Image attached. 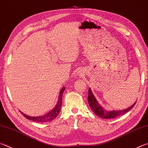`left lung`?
Returning a JSON list of instances; mask_svg holds the SVG:
<instances>
[{
	"label": "left lung",
	"instance_id": "left-lung-1",
	"mask_svg": "<svg viewBox=\"0 0 148 148\" xmlns=\"http://www.w3.org/2000/svg\"><path fill=\"white\" fill-rule=\"evenodd\" d=\"M88 101L89 103L90 106L92 109V111H94V112L98 116H100L102 119H114L117 116H121V115L124 114L127 111H130L135 106L136 102L134 103L132 106H131L129 108L122 110V111H107L106 110H104L102 107L98 103L97 101H96V98L94 96L93 94L91 91L90 88H88Z\"/></svg>",
	"mask_w": 148,
	"mask_h": 148
}]
</instances>
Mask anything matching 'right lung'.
Instances as JSON below:
<instances>
[{"mask_svg": "<svg viewBox=\"0 0 148 148\" xmlns=\"http://www.w3.org/2000/svg\"><path fill=\"white\" fill-rule=\"evenodd\" d=\"M64 90H65V87L62 88V89L60 91V95H59V100L58 101L57 105H56V106L55 107V108L53 109L52 111H50V112H48L46 114L43 115V116L38 117H32L27 116V115H26L25 114L23 113L22 112H21V113H22L23 116L26 118L27 119L31 120L36 122H47L53 120L58 116V114L60 112L61 107L62 106V97Z\"/></svg>", "mask_w": 148, "mask_h": 148, "instance_id": "1", "label": "right lung"}]
</instances>
